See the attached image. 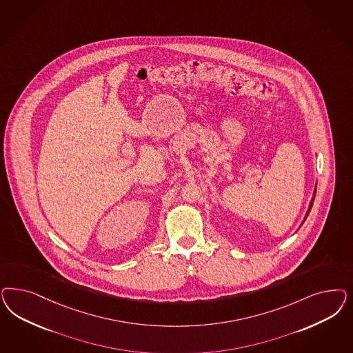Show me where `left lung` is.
<instances>
[{
    "instance_id": "1",
    "label": "left lung",
    "mask_w": 353,
    "mask_h": 353,
    "mask_svg": "<svg viewBox=\"0 0 353 353\" xmlns=\"http://www.w3.org/2000/svg\"><path fill=\"white\" fill-rule=\"evenodd\" d=\"M317 188V187H316ZM316 188H314V192H313V197H312V200H310V203H309V208H307V214L304 216V221L307 219V214H309V212H310V209H312V206H313V201H314V197H316ZM304 221H303V223H304Z\"/></svg>"
}]
</instances>
